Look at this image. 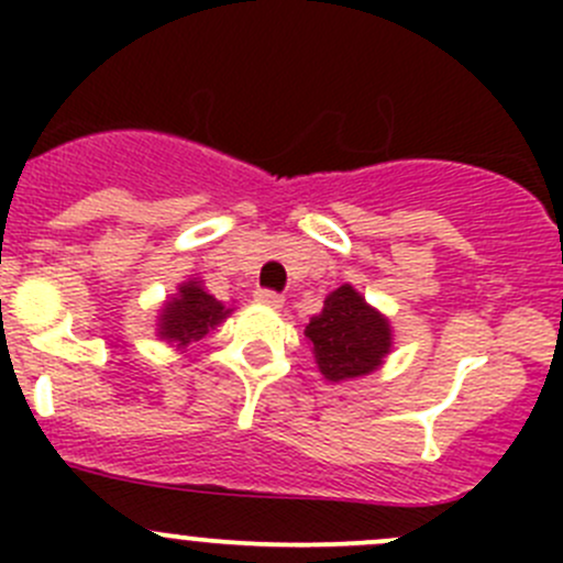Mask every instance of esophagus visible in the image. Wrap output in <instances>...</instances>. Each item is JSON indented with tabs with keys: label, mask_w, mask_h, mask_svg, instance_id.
<instances>
[{
	"label": "esophagus",
	"mask_w": 563,
	"mask_h": 563,
	"mask_svg": "<svg viewBox=\"0 0 563 563\" xmlns=\"http://www.w3.org/2000/svg\"><path fill=\"white\" fill-rule=\"evenodd\" d=\"M255 299H258L261 305H269V308H283V302H286L283 294L272 291V288H258V291H255Z\"/></svg>",
	"instance_id": "esophagus-1"
}]
</instances>
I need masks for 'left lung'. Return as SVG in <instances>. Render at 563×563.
<instances>
[{"label": "left lung", "mask_w": 563, "mask_h": 563, "mask_svg": "<svg viewBox=\"0 0 563 563\" xmlns=\"http://www.w3.org/2000/svg\"><path fill=\"white\" fill-rule=\"evenodd\" d=\"M305 338L313 343L318 371L329 382L367 376L389 354L391 329L351 286H340L310 318Z\"/></svg>", "instance_id": "left-lung-1"}]
</instances>
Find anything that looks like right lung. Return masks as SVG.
<instances>
[{"label": "right lung", "mask_w": 563, "mask_h": 563, "mask_svg": "<svg viewBox=\"0 0 563 563\" xmlns=\"http://www.w3.org/2000/svg\"><path fill=\"white\" fill-rule=\"evenodd\" d=\"M225 316H229L225 305L203 291L201 283H185L172 302H166L161 318V338L172 340L176 345H190L201 340Z\"/></svg>", "instance_id": "obj_1"}]
</instances>
